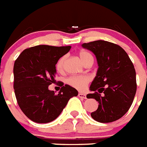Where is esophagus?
<instances>
[{
	"label": "esophagus",
	"mask_w": 147,
	"mask_h": 147,
	"mask_svg": "<svg viewBox=\"0 0 147 147\" xmlns=\"http://www.w3.org/2000/svg\"><path fill=\"white\" fill-rule=\"evenodd\" d=\"M78 96H79L80 98H86V95L84 93H82V92H80L78 94Z\"/></svg>",
	"instance_id": "obj_1"
}]
</instances>
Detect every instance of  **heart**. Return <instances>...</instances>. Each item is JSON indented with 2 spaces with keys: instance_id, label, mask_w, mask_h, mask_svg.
Instances as JSON below:
<instances>
[{
  "instance_id": "obj_1",
  "label": "heart",
  "mask_w": 147,
  "mask_h": 147,
  "mask_svg": "<svg viewBox=\"0 0 147 147\" xmlns=\"http://www.w3.org/2000/svg\"><path fill=\"white\" fill-rule=\"evenodd\" d=\"M79 57L81 61L83 64L89 61L92 57V55L86 51H80L79 52ZM66 60V56H63L57 61L56 64V70L58 72L61 73L64 71V63ZM67 83L72 87L75 88L78 90H83L86 87L88 83H90V77L86 75H76V76H71L67 79Z\"/></svg>"
}]
</instances>
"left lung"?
Segmentation results:
<instances>
[{
	"label": "left lung",
	"instance_id": "1",
	"mask_svg": "<svg viewBox=\"0 0 147 147\" xmlns=\"http://www.w3.org/2000/svg\"><path fill=\"white\" fill-rule=\"evenodd\" d=\"M82 47L96 55L98 66L90 87L95 92L86 96L98 102V109L91 116L100 123L118 120L131 108L137 91L133 63L121 47L111 42L94 41L83 43Z\"/></svg>",
	"mask_w": 147,
	"mask_h": 147
}]
</instances>
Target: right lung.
<instances>
[{"label": "right lung", "instance_id": "add662e5", "mask_svg": "<svg viewBox=\"0 0 147 147\" xmlns=\"http://www.w3.org/2000/svg\"><path fill=\"white\" fill-rule=\"evenodd\" d=\"M70 46L36 45L25 49L15 61L13 88L16 101L23 112L32 121L49 123L58 117L68 101L78 92L62 84L58 94L49 90L55 81L56 64Z\"/></svg>", "mask_w": 147, "mask_h": 147}]
</instances>
